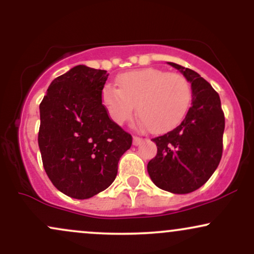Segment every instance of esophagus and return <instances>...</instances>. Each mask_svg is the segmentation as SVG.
I'll list each match as a JSON object with an SVG mask.
<instances>
[{"instance_id": "1", "label": "esophagus", "mask_w": 254, "mask_h": 254, "mask_svg": "<svg viewBox=\"0 0 254 254\" xmlns=\"http://www.w3.org/2000/svg\"><path fill=\"white\" fill-rule=\"evenodd\" d=\"M143 142V138L138 136H133V145H139Z\"/></svg>"}]
</instances>
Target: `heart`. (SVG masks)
I'll return each mask as SVG.
<instances>
[{"mask_svg":"<svg viewBox=\"0 0 254 254\" xmlns=\"http://www.w3.org/2000/svg\"><path fill=\"white\" fill-rule=\"evenodd\" d=\"M118 88L106 84L101 103L116 124L137 115L153 133L167 132L185 118L192 103V87L184 75L147 68L127 71L117 78Z\"/></svg>","mask_w":254,"mask_h":254,"instance_id":"obj_1","label":"heart"}]
</instances>
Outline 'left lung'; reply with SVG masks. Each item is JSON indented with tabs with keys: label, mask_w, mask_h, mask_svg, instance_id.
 I'll return each mask as SVG.
<instances>
[{
	"label": "left lung",
	"mask_w": 254,
	"mask_h": 254,
	"mask_svg": "<svg viewBox=\"0 0 254 254\" xmlns=\"http://www.w3.org/2000/svg\"><path fill=\"white\" fill-rule=\"evenodd\" d=\"M168 64L190 81L192 105L176 129L155 137L157 154L148 162L150 179L172 193H190L212 176L222 157L224 113L218 93L199 74Z\"/></svg>",
	"instance_id": "1"
}]
</instances>
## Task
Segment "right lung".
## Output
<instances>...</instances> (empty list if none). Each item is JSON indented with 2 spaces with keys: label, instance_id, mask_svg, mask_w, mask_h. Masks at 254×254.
<instances>
[{
  "label": "right lung",
  "instance_id": "right-lung-1",
  "mask_svg": "<svg viewBox=\"0 0 254 254\" xmlns=\"http://www.w3.org/2000/svg\"><path fill=\"white\" fill-rule=\"evenodd\" d=\"M107 77L106 70L74 66L52 81L39 105L44 170L57 190L76 199L106 190L132 144L101 103Z\"/></svg>",
  "mask_w": 254,
  "mask_h": 254
}]
</instances>
